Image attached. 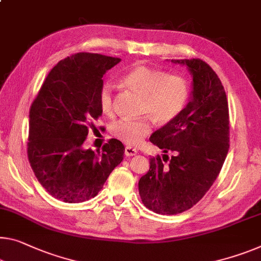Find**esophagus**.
<instances>
[{
	"mask_svg": "<svg viewBox=\"0 0 261 261\" xmlns=\"http://www.w3.org/2000/svg\"><path fill=\"white\" fill-rule=\"evenodd\" d=\"M136 154H138V149H136V148L129 147V146L125 148V155L126 156H134Z\"/></svg>",
	"mask_w": 261,
	"mask_h": 261,
	"instance_id": "esophagus-1",
	"label": "esophagus"
}]
</instances>
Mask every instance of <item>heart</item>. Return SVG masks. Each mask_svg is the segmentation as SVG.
I'll use <instances>...</instances> for the list:
<instances>
[{
  "label": "heart",
  "instance_id": "1",
  "mask_svg": "<svg viewBox=\"0 0 261 261\" xmlns=\"http://www.w3.org/2000/svg\"><path fill=\"white\" fill-rule=\"evenodd\" d=\"M122 83L144 97L141 113L150 115L160 123L174 121L189 101V83L181 74H169L161 69L138 65L123 74ZM98 102L103 114L114 115V91L110 83L100 87ZM151 128L149 117L121 119L112 127V135L128 146H139L150 134Z\"/></svg>",
  "mask_w": 261,
  "mask_h": 261
}]
</instances>
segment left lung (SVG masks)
<instances>
[{"label": "left lung", "mask_w": 261, "mask_h": 261, "mask_svg": "<svg viewBox=\"0 0 261 261\" xmlns=\"http://www.w3.org/2000/svg\"><path fill=\"white\" fill-rule=\"evenodd\" d=\"M186 64L194 80L192 97L181 114L150 136L164 154L150 158L139 181L144 206L160 215H177L198 203L216 181L230 147L225 90L209 64L199 58Z\"/></svg>", "instance_id": "obj_1"}]
</instances>
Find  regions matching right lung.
Listing matches in <instances>:
<instances>
[{"instance_id":"add662e5","label":"right lung","mask_w":261,"mask_h":261,"mask_svg":"<svg viewBox=\"0 0 261 261\" xmlns=\"http://www.w3.org/2000/svg\"><path fill=\"white\" fill-rule=\"evenodd\" d=\"M117 57L79 52L59 62L44 80L29 112L28 159L52 197L65 203L93 198L123 160L125 147L110 139L101 150L83 148L102 114L98 93Z\"/></svg>"}]
</instances>
